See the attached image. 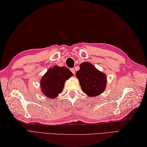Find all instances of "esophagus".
Here are the masks:
<instances>
[{
	"label": "esophagus",
	"instance_id": "34e87169",
	"mask_svg": "<svg viewBox=\"0 0 147 147\" xmlns=\"http://www.w3.org/2000/svg\"><path fill=\"white\" fill-rule=\"evenodd\" d=\"M70 71H71L74 74H75V69L74 68H71V69H70Z\"/></svg>",
	"mask_w": 147,
	"mask_h": 147
}]
</instances>
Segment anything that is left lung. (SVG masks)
Segmentation results:
<instances>
[{"label":"left lung","instance_id":"obj_1","mask_svg":"<svg viewBox=\"0 0 147 147\" xmlns=\"http://www.w3.org/2000/svg\"><path fill=\"white\" fill-rule=\"evenodd\" d=\"M76 75L83 92L90 97L102 94L106 84V75L88 62L82 63Z\"/></svg>","mask_w":147,"mask_h":147}]
</instances>
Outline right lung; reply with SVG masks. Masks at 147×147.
Here are the masks:
<instances>
[{"label":"right lung","mask_w":147,"mask_h":147,"mask_svg":"<svg viewBox=\"0 0 147 147\" xmlns=\"http://www.w3.org/2000/svg\"><path fill=\"white\" fill-rule=\"evenodd\" d=\"M73 74L65 67L55 65L50 68L41 81L42 92L47 97L54 99L62 92L65 81Z\"/></svg>","instance_id":"obj_1"}]
</instances>
